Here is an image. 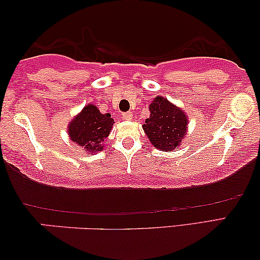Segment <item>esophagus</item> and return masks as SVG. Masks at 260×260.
<instances>
[{
  "instance_id": "obj_1",
  "label": "esophagus",
  "mask_w": 260,
  "mask_h": 260,
  "mask_svg": "<svg viewBox=\"0 0 260 260\" xmlns=\"http://www.w3.org/2000/svg\"><path fill=\"white\" fill-rule=\"evenodd\" d=\"M122 118H123L124 120H131V119H133V113H130V112L123 113Z\"/></svg>"
}]
</instances>
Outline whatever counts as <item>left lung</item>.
I'll return each instance as SVG.
<instances>
[{
    "instance_id": "8db88e82",
    "label": "left lung",
    "mask_w": 260,
    "mask_h": 260,
    "mask_svg": "<svg viewBox=\"0 0 260 260\" xmlns=\"http://www.w3.org/2000/svg\"><path fill=\"white\" fill-rule=\"evenodd\" d=\"M149 110L150 116L145 119L143 130L152 145L163 151L175 150L187 133L186 113L163 97H156Z\"/></svg>"
}]
</instances>
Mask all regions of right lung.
<instances>
[{
    "label": "right lung",
    "instance_id": "1",
    "mask_svg": "<svg viewBox=\"0 0 260 260\" xmlns=\"http://www.w3.org/2000/svg\"><path fill=\"white\" fill-rule=\"evenodd\" d=\"M113 119L110 113H101L97 106L88 104L69 124L71 141L76 142L88 154L104 149V141L112 130Z\"/></svg>",
    "mask_w": 260,
    "mask_h": 260
}]
</instances>
